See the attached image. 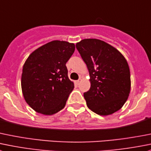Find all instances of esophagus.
I'll return each instance as SVG.
<instances>
[{"mask_svg":"<svg viewBox=\"0 0 151 151\" xmlns=\"http://www.w3.org/2000/svg\"><path fill=\"white\" fill-rule=\"evenodd\" d=\"M81 82H82V79H81V78H80V79H79L78 80H77V81H76V84H77V85H79V84H80V83H81Z\"/></svg>","mask_w":151,"mask_h":151,"instance_id":"obj_1","label":"esophagus"}]
</instances>
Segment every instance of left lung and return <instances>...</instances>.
<instances>
[{
    "mask_svg": "<svg viewBox=\"0 0 151 151\" xmlns=\"http://www.w3.org/2000/svg\"><path fill=\"white\" fill-rule=\"evenodd\" d=\"M76 47L90 75L91 88L83 94L88 108L101 116L119 111L131 91L130 68L125 57L98 39H84Z\"/></svg>",
    "mask_w": 151,
    "mask_h": 151,
    "instance_id": "left-lung-1",
    "label": "left lung"
}]
</instances>
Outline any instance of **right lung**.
Instances as JSON below:
<instances>
[{
    "mask_svg": "<svg viewBox=\"0 0 151 151\" xmlns=\"http://www.w3.org/2000/svg\"><path fill=\"white\" fill-rule=\"evenodd\" d=\"M74 50V43L53 40L37 49L26 59L21 75L22 93L36 112L52 115L65 107L74 88L65 64Z\"/></svg>",
    "mask_w": 151,
    "mask_h": 151,
    "instance_id": "add662e5",
    "label": "right lung"
}]
</instances>
